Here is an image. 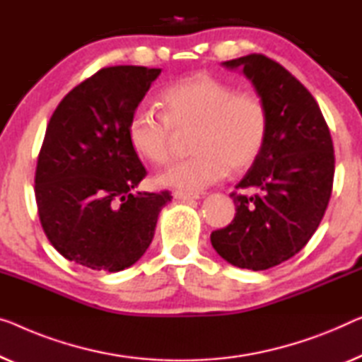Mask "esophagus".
Masks as SVG:
<instances>
[{
    "instance_id": "obj_1",
    "label": "esophagus",
    "mask_w": 362,
    "mask_h": 362,
    "mask_svg": "<svg viewBox=\"0 0 362 362\" xmlns=\"http://www.w3.org/2000/svg\"><path fill=\"white\" fill-rule=\"evenodd\" d=\"M174 198L179 199V202H190V199H198V193H188V192H174Z\"/></svg>"
}]
</instances>
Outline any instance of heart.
I'll return each mask as SVG.
<instances>
[{"label":"heart","mask_w":362,"mask_h":362,"mask_svg":"<svg viewBox=\"0 0 362 362\" xmlns=\"http://www.w3.org/2000/svg\"><path fill=\"white\" fill-rule=\"evenodd\" d=\"M164 113L138 107L128 122V139L138 156L156 165L170 163L179 136L195 132L192 159L159 175L160 185L199 192L234 170L257 163L268 138L265 102L253 93L198 73L167 86L160 94Z\"/></svg>","instance_id":"1"}]
</instances>
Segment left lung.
<instances>
[{
  "mask_svg": "<svg viewBox=\"0 0 362 362\" xmlns=\"http://www.w3.org/2000/svg\"><path fill=\"white\" fill-rule=\"evenodd\" d=\"M223 64L252 81L269 127L263 153L235 187L257 193H230L235 216L213 230L211 244L230 265L260 272L294 257L319 228L332 197L335 153L319 104L288 69L262 53Z\"/></svg>",
  "mask_w": 362,
  "mask_h": 362,
  "instance_id": "8db88e82",
  "label": "left lung"
}]
</instances>
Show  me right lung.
<instances>
[{"mask_svg": "<svg viewBox=\"0 0 362 362\" xmlns=\"http://www.w3.org/2000/svg\"><path fill=\"white\" fill-rule=\"evenodd\" d=\"M159 68H102L63 97L47 125L35 169V202L50 244L69 262L120 272L151 244L170 192L133 188L148 175L128 122Z\"/></svg>", "mask_w": 362, "mask_h": 362, "instance_id": "add662e5", "label": "right lung"}]
</instances>
